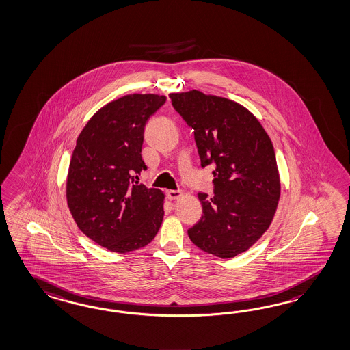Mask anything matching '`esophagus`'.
Masks as SVG:
<instances>
[{
	"mask_svg": "<svg viewBox=\"0 0 350 350\" xmlns=\"http://www.w3.org/2000/svg\"><path fill=\"white\" fill-rule=\"evenodd\" d=\"M183 196L181 190H167V198L170 200H178Z\"/></svg>",
	"mask_w": 350,
	"mask_h": 350,
	"instance_id": "1",
	"label": "esophagus"
}]
</instances>
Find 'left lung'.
<instances>
[{"mask_svg":"<svg viewBox=\"0 0 350 350\" xmlns=\"http://www.w3.org/2000/svg\"><path fill=\"white\" fill-rule=\"evenodd\" d=\"M194 129L202 167L213 165V196L198 193L203 215L188 235L207 253L232 258L269 229L280 200V175L269 134L238 102L200 90L171 93Z\"/></svg>","mask_w":350,"mask_h":350,"instance_id":"obj_1","label":"left lung"}]
</instances>
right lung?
Here are the masks:
<instances>
[{"label": "right lung", "instance_id": "right-lung-1", "mask_svg": "<svg viewBox=\"0 0 350 350\" xmlns=\"http://www.w3.org/2000/svg\"><path fill=\"white\" fill-rule=\"evenodd\" d=\"M166 102L128 94L97 111L80 131L66 179L71 216L90 239L126 253L150 243L163 219V193L139 184L146 122Z\"/></svg>", "mask_w": 350, "mask_h": 350}]
</instances>
